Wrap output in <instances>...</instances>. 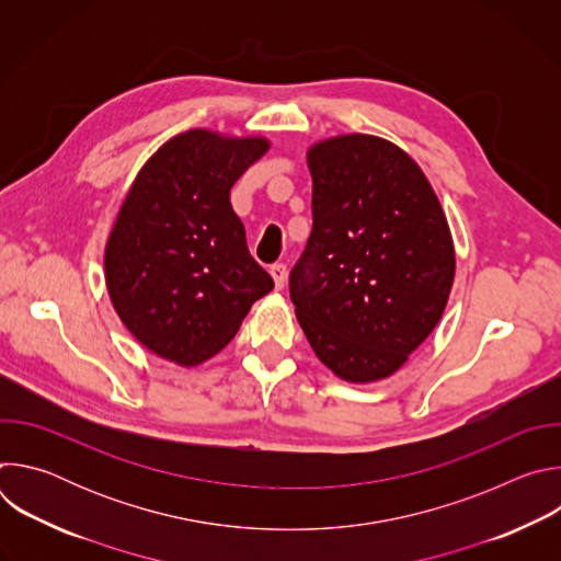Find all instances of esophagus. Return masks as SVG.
Instances as JSON below:
<instances>
[{
	"mask_svg": "<svg viewBox=\"0 0 561 561\" xmlns=\"http://www.w3.org/2000/svg\"><path fill=\"white\" fill-rule=\"evenodd\" d=\"M271 277L275 282V288H284L286 286V266L284 264H273L271 266Z\"/></svg>",
	"mask_w": 561,
	"mask_h": 561,
	"instance_id": "obj_1",
	"label": "esophagus"
}]
</instances>
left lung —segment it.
Listing matches in <instances>:
<instances>
[{
	"instance_id": "8db88e82",
	"label": "left lung",
	"mask_w": 561,
	"mask_h": 561,
	"mask_svg": "<svg viewBox=\"0 0 561 561\" xmlns=\"http://www.w3.org/2000/svg\"><path fill=\"white\" fill-rule=\"evenodd\" d=\"M312 232L290 273L317 359L351 383L402 368L435 331L455 282L446 213L397 144L346 133L306 150Z\"/></svg>"
}]
</instances>
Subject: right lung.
Here are the masks:
<instances>
[{
  "label": "right lung",
  "instance_id": "1",
  "mask_svg": "<svg viewBox=\"0 0 561 561\" xmlns=\"http://www.w3.org/2000/svg\"><path fill=\"white\" fill-rule=\"evenodd\" d=\"M271 148L262 135L191 128L159 146L133 180L104 249L106 290L152 355L199 366L273 290L251 257L230 188Z\"/></svg>",
  "mask_w": 561,
  "mask_h": 561
}]
</instances>
